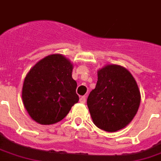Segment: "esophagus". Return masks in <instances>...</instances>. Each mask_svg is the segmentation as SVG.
I'll use <instances>...</instances> for the list:
<instances>
[{
    "label": "esophagus",
    "mask_w": 161,
    "mask_h": 161,
    "mask_svg": "<svg viewBox=\"0 0 161 161\" xmlns=\"http://www.w3.org/2000/svg\"><path fill=\"white\" fill-rule=\"evenodd\" d=\"M79 101H80L82 104H84V103L86 102V96H82L80 98V100H79Z\"/></svg>",
    "instance_id": "34e87169"
}]
</instances>
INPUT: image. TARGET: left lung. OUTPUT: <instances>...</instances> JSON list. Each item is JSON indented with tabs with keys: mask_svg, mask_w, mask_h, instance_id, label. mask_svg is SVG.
Segmentation results:
<instances>
[{
	"mask_svg": "<svg viewBox=\"0 0 161 161\" xmlns=\"http://www.w3.org/2000/svg\"><path fill=\"white\" fill-rule=\"evenodd\" d=\"M140 92L134 78L126 68L107 65L98 71L96 87L87 105L96 127L113 132L124 128L140 105Z\"/></svg>",
	"mask_w": 161,
	"mask_h": 161,
	"instance_id": "1",
	"label": "left lung"
}]
</instances>
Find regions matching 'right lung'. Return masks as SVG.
Instances as JSON below:
<instances>
[{"label": "right lung", "instance_id": "right-lung-1", "mask_svg": "<svg viewBox=\"0 0 161 161\" xmlns=\"http://www.w3.org/2000/svg\"><path fill=\"white\" fill-rule=\"evenodd\" d=\"M72 64L60 54L40 60L27 74L23 86V105L31 118L42 125L61 121L78 102Z\"/></svg>", "mask_w": 161, "mask_h": 161}]
</instances>
